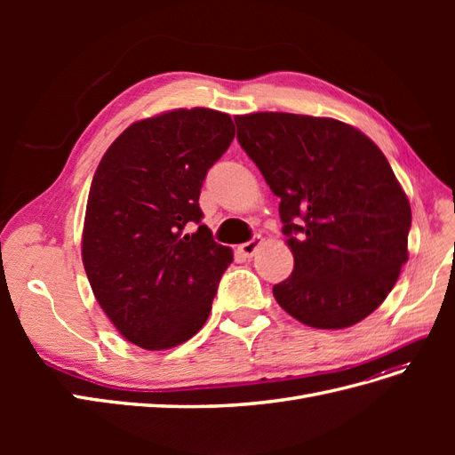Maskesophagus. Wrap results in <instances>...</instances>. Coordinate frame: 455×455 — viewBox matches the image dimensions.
I'll return each instance as SVG.
<instances>
[{
    "label": "esophagus",
    "instance_id": "obj_1",
    "mask_svg": "<svg viewBox=\"0 0 455 455\" xmlns=\"http://www.w3.org/2000/svg\"><path fill=\"white\" fill-rule=\"evenodd\" d=\"M259 244H261V237H259V235H254L251 241H246V243L239 244V252H241L244 258H251V256H254V252L258 251Z\"/></svg>",
    "mask_w": 455,
    "mask_h": 455
}]
</instances>
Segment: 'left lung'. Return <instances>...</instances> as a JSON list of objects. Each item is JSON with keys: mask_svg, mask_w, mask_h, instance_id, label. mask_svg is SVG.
I'll list each match as a JSON object with an SVG mask.
<instances>
[{"mask_svg": "<svg viewBox=\"0 0 455 455\" xmlns=\"http://www.w3.org/2000/svg\"><path fill=\"white\" fill-rule=\"evenodd\" d=\"M237 140L281 199L292 275L279 306L313 328H347L376 311L408 259L411 211L366 134L330 117L237 116Z\"/></svg>", "mask_w": 455, "mask_h": 455, "instance_id": "obj_1", "label": "left lung"}]
</instances>
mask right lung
Listing matches in <instances>:
<instances>
[{
	"label": "right lung",
	"mask_w": 455,
	"mask_h": 455,
	"mask_svg": "<svg viewBox=\"0 0 455 455\" xmlns=\"http://www.w3.org/2000/svg\"><path fill=\"white\" fill-rule=\"evenodd\" d=\"M233 136L228 114L172 109L123 131L92 176L84 266L96 301L134 346L171 349L209 319L233 252L201 224L199 196Z\"/></svg>",
	"instance_id": "right-lung-1"
}]
</instances>
